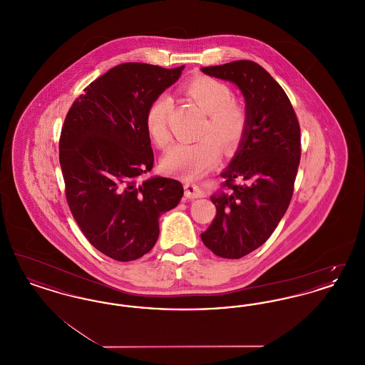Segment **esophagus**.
Masks as SVG:
<instances>
[{"instance_id":"1","label":"esophagus","mask_w":365,"mask_h":365,"mask_svg":"<svg viewBox=\"0 0 365 365\" xmlns=\"http://www.w3.org/2000/svg\"><path fill=\"white\" fill-rule=\"evenodd\" d=\"M185 197L190 198V200L201 198V197H204V191L201 190L200 186H197L194 183H186L185 185Z\"/></svg>"}]
</instances>
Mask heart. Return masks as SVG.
Masks as SVG:
<instances>
[{
  "mask_svg": "<svg viewBox=\"0 0 365 365\" xmlns=\"http://www.w3.org/2000/svg\"><path fill=\"white\" fill-rule=\"evenodd\" d=\"M183 91L205 112L200 135L195 142L176 143L163 157V168L167 173L197 176L208 170L220 156L217 143L226 150L234 149L243 137L246 113L242 105L232 100L231 88L226 83L208 76L190 79ZM173 110V100L163 94L150 104L146 112V128L158 146L171 140L168 119Z\"/></svg>",
  "mask_w": 365,
  "mask_h": 365,
  "instance_id": "b5f03b06",
  "label": "heart"
}]
</instances>
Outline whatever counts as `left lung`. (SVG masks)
Wrapping results in <instances>:
<instances>
[{
	"label": "left lung",
	"mask_w": 365,
	"mask_h": 365,
	"mask_svg": "<svg viewBox=\"0 0 365 365\" xmlns=\"http://www.w3.org/2000/svg\"><path fill=\"white\" fill-rule=\"evenodd\" d=\"M234 83L245 98L246 128L226 170L222 189L210 195L216 217L201 234L223 259H241L265 242L289 208L301 158L299 124L284 90L249 60L204 67Z\"/></svg>",
	"instance_id": "1"
}]
</instances>
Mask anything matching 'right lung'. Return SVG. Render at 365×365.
<instances>
[{
	"mask_svg": "<svg viewBox=\"0 0 365 365\" xmlns=\"http://www.w3.org/2000/svg\"><path fill=\"white\" fill-rule=\"evenodd\" d=\"M183 68L119 64L91 82L66 118L58 149L72 216L88 242L113 260L152 250L160 216L183 195L171 178L140 180L155 160L146 112Z\"/></svg>",
	"mask_w": 365,
	"mask_h": 365,
	"instance_id": "right-lung-1",
	"label": "right lung"
}]
</instances>
